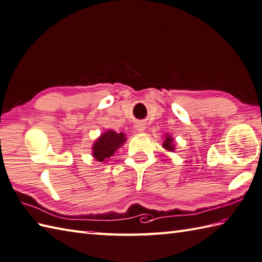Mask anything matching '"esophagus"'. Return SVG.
I'll use <instances>...</instances> for the list:
<instances>
[{
    "label": "esophagus",
    "mask_w": 262,
    "mask_h": 262,
    "mask_svg": "<svg viewBox=\"0 0 262 262\" xmlns=\"http://www.w3.org/2000/svg\"><path fill=\"white\" fill-rule=\"evenodd\" d=\"M135 129L138 133H143L146 129V125H145L144 121H137V123L135 124Z\"/></svg>",
    "instance_id": "obj_1"
}]
</instances>
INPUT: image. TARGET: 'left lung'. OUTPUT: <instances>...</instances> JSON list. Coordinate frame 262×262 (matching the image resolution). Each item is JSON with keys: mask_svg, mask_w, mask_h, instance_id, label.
Listing matches in <instances>:
<instances>
[{"mask_svg": "<svg viewBox=\"0 0 262 262\" xmlns=\"http://www.w3.org/2000/svg\"><path fill=\"white\" fill-rule=\"evenodd\" d=\"M164 142L162 144L163 148H165L168 151H174L175 150V142H174V138L166 134V135H164Z\"/></svg>", "mask_w": 262, "mask_h": 262, "instance_id": "1", "label": "left lung"}]
</instances>
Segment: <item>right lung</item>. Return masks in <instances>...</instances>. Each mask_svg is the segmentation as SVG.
Returning <instances> with one entry per match:
<instances>
[{
  "label": "right lung",
  "instance_id": "right-lung-1",
  "mask_svg": "<svg viewBox=\"0 0 262 262\" xmlns=\"http://www.w3.org/2000/svg\"><path fill=\"white\" fill-rule=\"evenodd\" d=\"M126 139L124 133H116L113 129L103 132L91 147L93 157L98 162L107 163L109 157H112L125 144Z\"/></svg>",
  "mask_w": 262,
  "mask_h": 262
}]
</instances>
